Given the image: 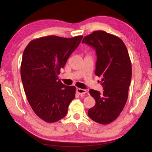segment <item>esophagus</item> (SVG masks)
<instances>
[{"label": "esophagus", "mask_w": 152, "mask_h": 152, "mask_svg": "<svg viewBox=\"0 0 152 152\" xmlns=\"http://www.w3.org/2000/svg\"><path fill=\"white\" fill-rule=\"evenodd\" d=\"M76 92H77V93L79 94H85L87 93V92H88V91H87L86 90L79 88L76 89Z\"/></svg>", "instance_id": "34e87169"}]
</instances>
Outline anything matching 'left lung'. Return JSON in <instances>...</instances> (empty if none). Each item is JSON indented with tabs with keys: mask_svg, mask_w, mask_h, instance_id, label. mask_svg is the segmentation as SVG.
<instances>
[{
	"mask_svg": "<svg viewBox=\"0 0 152 152\" xmlns=\"http://www.w3.org/2000/svg\"><path fill=\"white\" fill-rule=\"evenodd\" d=\"M82 43L93 47L97 60L95 74L102 78L103 92L90 90L96 104L88 111L89 117L102 125L119 117L128 98L132 80V62L127 49L117 36L104 31H95L84 37Z\"/></svg>",
	"mask_w": 152,
	"mask_h": 152,
	"instance_id": "obj_1",
	"label": "left lung"
}]
</instances>
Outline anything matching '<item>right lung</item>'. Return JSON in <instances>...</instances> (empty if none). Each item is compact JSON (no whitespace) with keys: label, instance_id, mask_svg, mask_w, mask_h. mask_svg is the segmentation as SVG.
I'll return each mask as SVG.
<instances>
[{"label":"right lung","instance_id":"1","mask_svg":"<svg viewBox=\"0 0 152 152\" xmlns=\"http://www.w3.org/2000/svg\"><path fill=\"white\" fill-rule=\"evenodd\" d=\"M82 37L45 36L31 41L23 51L20 76L24 91L33 111L45 122L65 117L75 98L76 87L64 85L58 74Z\"/></svg>","mask_w":152,"mask_h":152}]
</instances>
